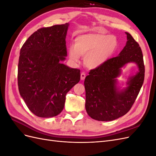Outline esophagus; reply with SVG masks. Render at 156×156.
I'll use <instances>...</instances> for the list:
<instances>
[{
    "label": "esophagus",
    "instance_id": "esophagus-1",
    "mask_svg": "<svg viewBox=\"0 0 156 156\" xmlns=\"http://www.w3.org/2000/svg\"><path fill=\"white\" fill-rule=\"evenodd\" d=\"M85 77H86L85 73H84V72L81 73V80H84V79H85Z\"/></svg>",
    "mask_w": 156,
    "mask_h": 156
}]
</instances>
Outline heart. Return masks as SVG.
<instances>
[{
	"label": "heart",
	"instance_id": "obj_1",
	"mask_svg": "<svg viewBox=\"0 0 156 156\" xmlns=\"http://www.w3.org/2000/svg\"><path fill=\"white\" fill-rule=\"evenodd\" d=\"M118 41L114 36L103 33H90L78 36L74 47L69 49V58L79 62L80 56L84 57V64L89 68H96L106 63L115 53Z\"/></svg>",
	"mask_w": 156,
	"mask_h": 156
}]
</instances>
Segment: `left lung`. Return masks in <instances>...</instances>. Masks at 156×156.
<instances>
[{"mask_svg": "<svg viewBox=\"0 0 156 156\" xmlns=\"http://www.w3.org/2000/svg\"><path fill=\"white\" fill-rule=\"evenodd\" d=\"M126 45L119 56L91 69L84 80L85 107L88 115L99 121H111L125 115L133 106L144 79L143 55L139 44L128 32ZM135 62L140 72L130 78L129 87L119 91L115 78L127 63Z\"/></svg>", "mask_w": 156, "mask_h": 156, "instance_id": "left-lung-1", "label": "left lung"}]
</instances>
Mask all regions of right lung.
<instances>
[{
  "instance_id": "add662e5",
  "label": "right lung",
  "mask_w": 156,
  "mask_h": 156,
  "mask_svg": "<svg viewBox=\"0 0 156 156\" xmlns=\"http://www.w3.org/2000/svg\"><path fill=\"white\" fill-rule=\"evenodd\" d=\"M68 26L66 23L41 28L27 40L20 51L19 91L27 107L38 117L59 115L66 94L81 79L80 69L61 63L67 56Z\"/></svg>"
}]
</instances>
